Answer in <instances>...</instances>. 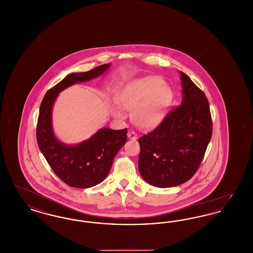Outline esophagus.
I'll use <instances>...</instances> for the list:
<instances>
[{
    "mask_svg": "<svg viewBox=\"0 0 253 253\" xmlns=\"http://www.w3.org/2000/svg\"><path fill=\"white\" fill-rule=\"evenodd\" d=\"M128 137L130 139H132V140H135L137 138V134L135 132H132V131H130V132H128Z\"/></svg>",
    "mask_w": 253,
    "mask_h": 253,
    "instance_id": "1",
    "label": "esophagus"
}]
</instances>
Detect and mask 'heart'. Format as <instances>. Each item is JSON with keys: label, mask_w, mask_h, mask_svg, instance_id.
Segmentation results:
<instances>
[{"label": "heart", "mask_w": 253, "mask_h": 253, "mask_svg": "<svg viewBox=\"0 0 253 253\" xmlns=\"http://www.w3.org/2000/svg\"><path fill=\"white\" fill-rule=\"evenodd\" d=\"M116 99L124 110L132 111V121L138 128L150 130L162 121L169 99V91L162 80L146 77L126 85ZM111 112L117 118L124 117L118 106L113 105Z\"/></svg>", "instance_id": "heart-1"}]
</instances>
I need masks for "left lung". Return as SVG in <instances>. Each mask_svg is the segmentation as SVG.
I'll use <instances>...</instances> for the list:
<instances>
[{"instance_id":"8db88e82","label":"left lung","mask_w":253,"mask_h":253,"mask_svg":"<svg viewBox=\"0 0 253 253\" xmlns=\"http://www.w3.org/2000/svg\"><path fill=\"white\" fill-rule=\"evenodd\" d=\"M182 101L152 132L138 139V169L146 182L170 188L191 179L199 168L212 133L209 101L181 72Z\"/></svg>"}]
</instances>
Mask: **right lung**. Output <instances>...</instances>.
I'll return each instance as SVG.
<instances>
[{"label":"right lung","instance_id":"right-lung-1","mask_svg":"<svg viewBox=\"0 0 253 253\" xmlns=\"http://www.w3.org/2000/svg\"><path fill=\"white\" fill-rule=\"evenodd\" d=\"M111 63L84 73H71L46 92L39 113L37 141L49 166L70 187L86 189L104 180L114 158L127 141V129H99L90 138L76 145L60 141L53 130L52 109L61 91L78 83L96 79L107 71Z\"/></svg>","mask_w":253,"mask_h":253}]
</instances>
